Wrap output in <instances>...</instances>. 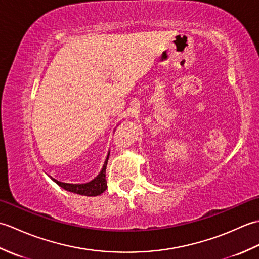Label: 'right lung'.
I'll return each mask as SVG.
<instances>
[{
    "instance_id": "obj_1",
    "label": "right lung",
    "mask_w": 259,
    "mask_h": 259,
    "mask_svg": "<svg viewBox=\"0 0 259 259\" xmlns=\"http://www.w3.org/2000/svg\"><path fill=\"white\" fill-rule=\"evenodd\" d=\"M110 152H108L106 160L102 166L101 171L95 179H92L89 183L85 184H68V183H62V181H59L51 177V179L59 185L61 188L68 190L70 192H73V194H78L82 196H99L101 195L102 192L107 189V181H106V169H107V163L109 159Z\"/></svg>"
}]
</instances>
